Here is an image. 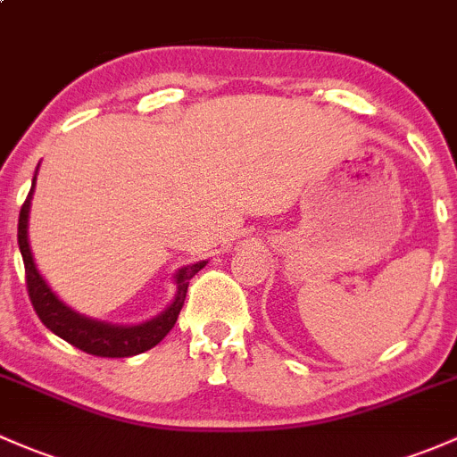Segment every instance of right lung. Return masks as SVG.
I'll return each instance as SVG.
<instances>
[{
  "instance_id": "right-lung-1",
  "label": "right lung",
  "mask_w": 457,
  "mask_h": 457,
  "mask_svg": "<svg viewBox=\"0 0 457 457\" xmlns=\"http://www.w3.org/2000/svg\"><path fill=\"white\" fill-rule=\"evenodd\" d=\"M35 190V181L28 192V199L23 201L21 212H19L17 225V241L21 249L23 267H26V287L28 295H30L32 306H35L38 320L47 326L54 335L65 339L67 344L76 345L79 350L96 357H133L144 350H151L162 339L170 333L175 326L177 315H179L181 306H184L186 293H188V282L196 271L205 267V262H196V265L184 267L177 271V295L172 304L155 320L146 321L140 326H112L104 321L89 320V317L74 313L70 306H65L59 297L52 293L47 282L43 280L41 273L37 271L35 261H32L30 243H28V212H30V196Z\"/></svg>"
}]
</instances>
